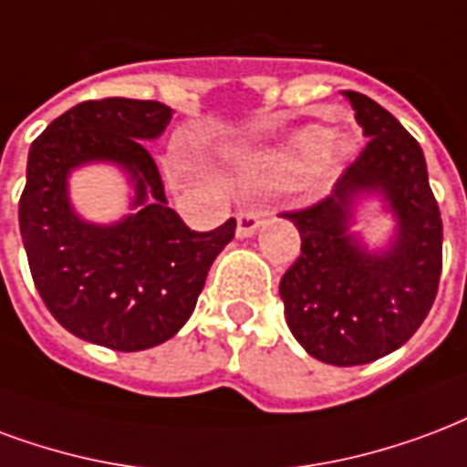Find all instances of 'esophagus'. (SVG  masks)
<instances>
[{
	"label": "esophagus",
	"instance_id": "obj_1",
	"mask_svg": "<svg viewBox=\"0 0 467 467\" xmlns=\"http://www.w3.org/2000/svg\"><path fill=\"white\" fill-rule=\"evenodd\" d=\"M262 227V217L260 213H254V210H244L237 215V237H252V234L257 233Z\"/></svg>",
	"mask_w": 467,
	"mask_h": 467
}]
</instances>
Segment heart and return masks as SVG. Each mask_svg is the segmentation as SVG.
I'll return each instance as SVG.
<instances>
[{"mask_svg": "<svg viewBox=\"0 0 467 467\" xmlns=\"http://www.w3.org/2000/svg\"><path fill=\"white\" fill-rule=\"evenodd\" d=\"M347 150L344 138L321 126H304L272 150L250 155L243 161V172L250 181H282L302 172L309 165L329 168Z\"/></svg>", "mask_w": 467, "mask_h": 467, "instance_id": "b5f03b06", "label": "heart"}]
</instances>
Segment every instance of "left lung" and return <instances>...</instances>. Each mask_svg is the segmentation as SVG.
Returning a JSON list of instances; mask_svg holds the SVG:
<instances>
[{"mask_svg": "<svg viewBox=\"0 0 467 467\" xmlns=\"http://www.w3.org/2000/svg\"><path fill=\"white\" fill-rule=\"evenodd\" d=\"M344 99L368 143L329 198L286 215L299 230L302 254L279 282V296L286 327L309 357L358 366L403 347L431 312L443 223L416 138L364 93ZM371 202L392 220L381 244L353 230Z\"/></svg>", "mask_w": 467, "mask_h": 467, "instance_id": "1", "label": "left lung"}]
</instances>
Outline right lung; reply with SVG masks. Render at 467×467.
Instances as JSON below:
<instances>
[{
	"label": "right lung",
	"instance_id": "obj_1",
	"mask_svg": "<svg viewBox=\"0 0 467 467\" xmlns=\"http://www.w3.org/2000/svg\"><path fill=\"white\" fill-rule=\"evenodd\" d=\"M172 113L158 101H84L31 143L22 243L41 299L78 339L143 351L175 337L234 237V220L195 233L168 207L146 143L163 136ZM88 164H110L127 181L129 213L113 223H93L70 200V175Z\"/></svg>",
	"mask_w": 467,
	"mask_h": 467
}]
</instances>
